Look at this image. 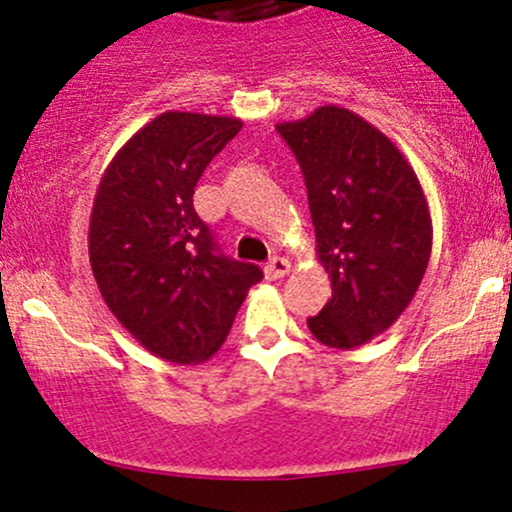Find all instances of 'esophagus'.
Wrapping results in <instances>:
<instances>
[{"label": "esophagus", "instance_id": "esophagus-1", "mask_svg": "<svg viewBox=\"0 0 512 512\" xmlns=\"http://www.w3.org/2000/svg\"><path fill=\"white\" fill-rule=\"evenodd\" d=\"M263 271H266L268 280H280V278H285L287 273H290V261H287V258H283V256H273L271 261L266 263V268H263Z\"/></svg>", "mask_w": 512, "mask_h": 512}]
</instances>
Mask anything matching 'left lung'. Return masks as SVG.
I'll return each mask as SVG.
<instances>
[{"label": "left lung", "mask_w": 512, "mask_h": 512, "mask_svg": "<svg viewBox=\"0 0 512 512\" xmlns=\"http://www.w3.org/2000/svg\"><path fill=\"white\" fill-rule=\"evenodd\" d=\"M300 162L331 300L307 319L319 343L353 350L401 317L433 249L428 200L399 147L358 113L319 106L275 125Z\"/></svg>", "instance_id": "left-lung-1"}]
</instances>
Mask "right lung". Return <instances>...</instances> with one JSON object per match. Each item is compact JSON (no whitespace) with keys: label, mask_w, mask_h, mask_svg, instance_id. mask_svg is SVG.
<instances>
[{"label":"right lung","mask_w":512,"mask_h":512,"mask_svg":"<svg viewBox=\"0 0 512 512\" xmlns=\"http://www.w3.org/2000/svg\"><path fill=\"white\" fill-rule=\"evenodd\" d=\"M239 118L166 111L118 149L96 188L89 261L103 302L157 358L198 365L225 343L254 263L227 258L193 208L195 183Z\"/></svg>","instance_id":"1"}]
</instances>
